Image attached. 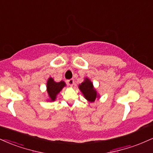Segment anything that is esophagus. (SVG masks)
<instances>
[{
	"label": "esophagus",
	"instance_id": "obj_1",
	"mask_svg": "<svg viewBox=\"0 0 153 153\" xmlns=\"http://www.w3.org/2000/svg\"><path fill=\"white\" fill-rule=\"evenodd\" d=\"M67 82H68V84L70 86H73L74 85V80L73 79H70V80H67Z\"/></svg>",
	"mask_w": 153,
	"mask_h": 153
}]
</instances>
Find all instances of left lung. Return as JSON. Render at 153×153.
Instances as JSON below:
<instances>
[{
    "label": "left lung",
    "mask_w": 153,
    "mask_h": 153,
    "mask_svg": "<svg viewBox=\"0 0 153 153\" xmlns=\"http://www.w3.org/2000/svg\"><path fill=\"white\" fill-rule=\"evenodd\" d=\"M78 88L83 94L85 99H86L90 102H94L95 100L99 97L96 89L94 88L93 82L88 78H85L84 81L79 85Z\"/></svg>",
    "instance_id": "1"
}]
</instances>
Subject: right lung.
<instances>
[{"instance_id":"right-lung-1","label":"right lung","mask_w":153,"mask_h":153,"mask_svg":"<svg viewBox=\"0 0 153 153\" xmlns=\"http://www.w3.org/2000/svg\"><path fill=\"white\" fill-rule=\"evenodd\" d=\"M66 85L64 81H60L59 82H55L52 78L48 79L47 82V91L49 97L50 99V101H55L57 95L62 91V89Z\"/></svg>"}]
</instances>
